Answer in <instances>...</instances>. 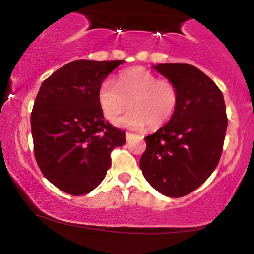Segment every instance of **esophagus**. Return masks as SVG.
<instances>
[{
    "label": "esophagus",
    "mask_w": 254,
    "mask_h": 254,
    "mask_svg": "<svg viewBox=\"0 0 254 254\" xmlns=\"http://www.w3.org/2000/svg\"><path fill=\"white\" fill-rule=\"evenodd\" d=\"M136 135H133V133H130V132L125 133V137H127V141H130V139H132Z\"/></svg>",
    "instance_id": "esophagus-1"
}]
</instances>
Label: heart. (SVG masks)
<instances>
[{"instance_id":"b5f03b06","label":"heart","mask_w":254,"mask_h":254,"mask_svg":"<svg viewBox=\"0 0 254 254\" xmlns=\"http://www.w3.org/2000/svg\"><path fill=\"white\" fill-rule=\"evenodd\" d=\"M105 118L116 123L130 105L131 110L119 119L121 127L131 130L150 129L170 121L177 109L178 90L173 82L159 80L144 68H133L119 74L116 82L105 80L98 93Z\"/></svg>"}]
</instances>
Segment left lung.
Masks as SVG:
<instances>
[{
    "label": "left lung",
    "instance_id": "obj_1",
    "mask_svg": "<svg viewBox=\"0 0 254 254\" xmlns=\"http://www.w3.org/2000/svg\"><path fill=\"white\" fill-rule=\"evenodd\" d=\"M174 83L178 104L167 124L144 137L139 161L147 182L167 197L191 193L211 176L226 136V104L220 88L196 66L186 63L153 65Z\"/></svg>",
    "mask_w": 254,
    "mask_h": 254
}]
</instances>
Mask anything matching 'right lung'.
Instances as JSON below:
<instances>
[{
    "label": "right lung",
    "mask_w": 254,
    "mask_h": 254,
    "mask_svg": "<svg viewBox=\"0 0 254 254\" xmlns=\"http://www.w3.org/2000/svg\"><path fill=\"white\" fill-rule=\"evenodd\" d=\"M124 61L77 60L40 86L31 113L34 156L44 177L72 196L104 180L111 153L125 132L105 121L98 100L103 81Z\"/></svg>",
    "instance_id": "obj_1"
}]
</instances>
